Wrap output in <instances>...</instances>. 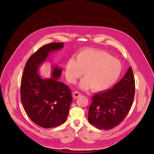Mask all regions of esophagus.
Returning a JSON list of instances; mask_svg holds the SVG:
<instances>
[{"instance_id": "obj_1", "label": "esophagus", "mask_w": 154, "mask_h": 154, "mask_svg": "<svg viewBox=\"0 0 154 154\" xmlns=\"http://www.w3.org/2000/svg\"><path fill=\"white\" fill-rule=\"evenodd\" d=\"M81 95V93L80 92H79V91H75L74 93H73V97H74V98H78L79 97H80Z\"/></svg>"}]
</instances>
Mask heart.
<instances>
[{
	"mask_svg": "<svg viewBox=\"0 0 154 154\" xmlns=\"http://www.w3.org/2000/svg\"><path fill=\"white\" fill-rule=\"evenodd\" d=\"M121 72L122 64L118 59L104 51L95 49L81 51L76 58L73 57L67 61L65 68L66 76L70 83H75L84 73L85 78L81 81L80 87H91L95 91L111 87L119 79Z\"/></svg>",
	"mask_w": 154,
	"mask_h": 154,
	"instance_id": "b5f03b06",
	"label": "heart"
}]
</instances>
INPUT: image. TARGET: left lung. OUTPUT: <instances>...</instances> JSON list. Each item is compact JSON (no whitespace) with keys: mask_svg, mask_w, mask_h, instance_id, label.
<instances>
[{"mask_svg":"<svg viewBox=\"0 0 154 154\" xmlns=\"http://www.w3.org/2000/svg\"><path fill=\"white\" fill-rule=\"evenodd\" d=\"M135 79L132 67L112 88L99 91L92 97L88 120L99 129H111L123 121L133 104Z\"/></svg>","mask_w":154,"mask_h":154,"instance_id":"8db88e82","label":"left lung"}]
</instances>
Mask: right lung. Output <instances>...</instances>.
Instances as JSON below:
<instances>
[{
	"label": "right lung",
	"instance_id": "right-lung-1",
	"mask_svg": "<svg viewBox=\"0 0 154 154\" xmlns=\"http://www.w3.org/2000/svg\"><path fill=\"white\" fill-rule=\"evenodd\" d=\"M63 47V42H52L41 47L28 59L22 76L23 107L30 119L43 128H55L64 123L73 100L69 87L57 80L62 69L52 67L51 77L48 79H42L38 72L50 53Z\"/></svg>",
	"mask_w": 154,
	"mask_h": 154
}]
</instances>
